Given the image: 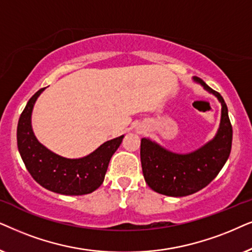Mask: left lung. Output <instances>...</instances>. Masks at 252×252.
<instances>
[{
  "instance_id": "8db88e82",
  "label": "left lung",
  "mask_w": 252,
  "mask_h": 252,
  "mask_svg": "<svg viewBox=\"0 0 252 252\" xmlns=\"http://www.w3.org/2000/svg\"><path fill=\"white\" fill-rule=\"evenodd\" d=\"M200 84L221 103V119L216 136L199 149L189 153H175L150 138L140 142L143 175L151 189L170 197H184L202 190L216 179L230 154L233 129L226 102L198 77Z\"/></svg>"
}]
</instances>
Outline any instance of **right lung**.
Listing matches in <instances>:
<instances>
[{
	"mask_svg": "<svg viewBox=\"0 0 252 252\" xmlns=\"http://www.w3.org/2000/svg\"><path fill=\"white\" fill-rule=\"evenodd\" d=\"M45 89L39 90L29 100L19 117L17 145L23 162L33 179L47 190L65 196L91 193L102 184L110 158L124 136L107 140L92 153L77 159L54 153L39 142L32 129L33 107Z\"/></svg>",
	"mask_w": 252,
	"mask_h": 252,
	"instance_id": "add662e5",
	"label": "right lung"
}]
</instances>
